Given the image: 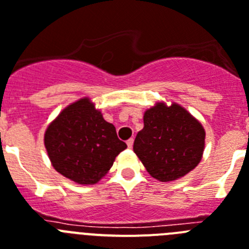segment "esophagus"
Here are the masks:
<instances>
[{"label":"esophagus","instance_id":"esophagus-1","mask_svg":"<svg viewBox=\"0 0 249 249\" xmlns=\"http://www.w3.org/2000/svg\"><path fill=\"white\" fill-rule=\"evenodd\" d=\"M126 144H127V148H133V144H134V139H133V138L127 140Z\"/></svg>","mask_w":249,"mask_h":249}]
</instances>
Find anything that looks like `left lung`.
<instances>
[{
  "label": "left lung",
  "mask_w": 249,
  "mask_h": 249,
  "mask_svg": "<svg viewBox=\"0 0 249 249\" xmlns=\"http://www.w3.org/2000/svg\"><path fill=\"white\" fill-rule=\"evenodd\" d=\"M204 146L205 130L198 119L179 104L158 101L144 112L133 149L153 178L173 181L200 163Z\"/></svg>",
  "instance_id": "left-lung-1"
}]
</instances>
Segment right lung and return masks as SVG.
I'll return each mask as SVG.
<instances>
[{"label": "right lung", "mask_w": 249, "mask_h": 249, "mask_svg": "<svg viewBox=\"0 0 249 249\" xmlns=\"http://www.w3.org/2000/svg\"><path fill=\"white\" fill-rule=\"evenodd\" d=\"M44 142L53 169L80 185L96 184L126 149L90 98L65 107L47 126Z\"/></svg>", "instance_id": "add662e5"}]
</instances>
